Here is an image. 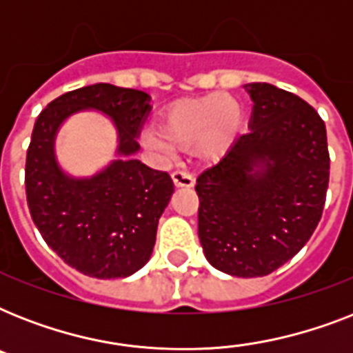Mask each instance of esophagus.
I'll return each mask as SVG.
<instances>
[{
  "instance_id": "obj_1",
  "label": "esophagus",
  "mask_w": 353,
  "mask_h": 353,
  "mask_svg": "<svg viewBox=\"0 0 353 353\" xmlns=\"http://www.w3.org/2000/svg\"><path fill=\"white\" fill-rule=\"evenodd\" d=\"M172 181H174V185H176V187H185V188L194 187L192 174L187 170L172 172Z\"/></svg>"
}]
</instances>
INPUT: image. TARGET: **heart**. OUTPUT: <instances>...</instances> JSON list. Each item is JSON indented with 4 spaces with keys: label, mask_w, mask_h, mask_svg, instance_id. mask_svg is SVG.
<instances>
[{
    "label": "heart",
    "mask_w": 353,
    "mask_h": 353,
    "mask_svg": "<svg viewBox=\"0 0 353 353\" xmlns=\"http://www.w3.org/2000/svg\"><path fill=\"white\" fill-rule=\"evenodd\" d=\"M238 122V104L229 95L216 93L170 108L161 119L159 132L144 133V143L163 154L196 146L199 157L218 159L229 148Z\"/></svg>",
    "instance_id": "1"
}]
</instances>
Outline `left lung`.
<instances>
[{
	"label": "left lung",
	"instance_id": "left-lung-1",
	"mask_svg": "<svg viewBox=\"0 0 353 353\" xmlns=\"http://www.w3.org/2000/svg\"><path fill=\"white\" fill-rule=\"evenodd\" d=\"M249 132L199 174L198 234L210 265L241 279L265 276L295 256L323 216L330 181L326 126L301 97L247 88Z\"/></svg>",
	"mask_w": 353,
	"mask_h": 353
}]
</instances>
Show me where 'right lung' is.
I'll use <instances>...</instances> for the list:
<instances>
[{"label":"right lung","instance_id":"right-lung-1","mask_svg":"<svg viewBox=\"0 0 353 353\" xmlns=\"http://www.w3.org/2000/svg\"><path fill=\"white\" fill-rule=\"evenodd\" d=\"M80 109H99L116 122L121 155L85 180L63 174L54 159L57 128ZM148 112L144 91L93 84L49 102L34 122L25 163L30 216L47 245L93 279H124L148 262L157 223L174 192L166 172L132 157Z\"/></svg>","mask_w":353,"mask_h":353}]
</instances>
